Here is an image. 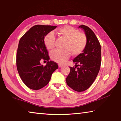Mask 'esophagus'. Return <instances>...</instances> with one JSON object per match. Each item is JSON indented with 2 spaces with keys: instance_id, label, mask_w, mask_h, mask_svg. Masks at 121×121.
I'll return each mask as SVG.
<instances>
[{
  "instance_id": "obj_1",
  "label": "esophagus",
  "mask_w": 121,
  "mask_h": 121,
  "mask_svg": "<svg viewBox=\"0 0 121 121\" xmlns=\"http://www.w3.org/2000/svg\"><path fill=\"white\" fill-rule=\"evenodd\" d=\"M58 65H59V67H62V66H63V65H62V64H60V63H59V64Z\"/></svg>"
}]
</instances>
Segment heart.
<instances>
[{"label": "heart", "mask_w": 121, "mask_h": 121, "mask_svg": "<svg viewBox=\"0 0 121 121\" xmlns=\"http://www.w3.org/2000/svg\"><path fill=\"white\" fill-rule=\"evenodd\" d=\"M58 35L65 39L63 48L65 50H54L50 53L52 60L59 63H64L69 59L70 53L73 56H78L83 52L87 45L86 35L71 26H63L57 30ZM56 37L53 32H49L45 36L44 43L46 48L52 50L54 48Z\"/></svg>", "instance_id": "heart-1"}]
</instances>
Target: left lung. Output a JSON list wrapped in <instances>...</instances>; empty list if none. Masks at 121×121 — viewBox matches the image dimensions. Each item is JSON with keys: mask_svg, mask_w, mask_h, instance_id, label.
<instances>
[{"mask_svg": "<svg viewBox=\"0 0 121 121\" xmlns=\"http://www.w3.org/2000/svg\"><path fill=\"white\" fill-rule=\"evenodd\" d=\"M79 28L84 30L87 39V45L83 53L73 59L76 65L70 67L66 82L73 90L82 92L91 86L97 76L101 65V45L92 30L84 25Z\"/></svg>", "mask_w": 121, "mask_h": 121, "instance_id": "1", "label": "left lung"}]
</instances>
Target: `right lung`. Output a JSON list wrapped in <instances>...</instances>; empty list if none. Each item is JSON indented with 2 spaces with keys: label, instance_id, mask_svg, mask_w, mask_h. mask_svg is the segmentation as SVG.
<instances>
[{
  "label": "right lung",
  "instance_id": "add662e5",
  "mask_svg": "<svg viewBox=\"0 0 121 121\" xmlns=\"http://www.w3.org/2000/svg\"><path fill=\"white\" fill-rule=\"evenodd\" d=\"M56 26H34L20 39L16 67L22 81L32 90H39L46 86L53 73L58 68L57 63L49 61L48 53L44 43L45 36ZM41 60L48 61L46 66L40 64Z\"/></svg>",
  "mask_w": 121,
  "mask_h": 121
}]
</instances>
